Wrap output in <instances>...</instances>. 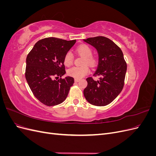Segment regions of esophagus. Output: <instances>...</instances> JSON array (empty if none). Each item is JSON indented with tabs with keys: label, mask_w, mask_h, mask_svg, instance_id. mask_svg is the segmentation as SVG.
I'll return each instance as SVG.
<instances>
[{
	"label": "esophagus",
	"mask_w": 156,
	"mask_h": 156,
	"mask_svg": "<svg viewBox=\"0 0 156 156\" xmlns=\"http://www.w3.org/2000/svg\"><path fill=\"white\" fill-rule=\"evenodd\" d=\"M74 81H75V82L77 83V82H79V79H75Z\"/></svg>",
	"instance_id": "1"
}]
</instances>
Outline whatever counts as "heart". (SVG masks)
I'll list each match as a JSON object with an SVG mask.
<instances>
[{"mask_svg": "<svg viewBox=\"0 0 156 156\" xmlns=\"http://www.w3.org/2000/svg\"><path fill=\"white\" fill-rule=\"evenodd\" d=\"M77 52L85 57L83 64H88L91 66L96 65L97 63V58L95 56L92 55V49L87 45H81L77 48ZM73 62V55L71 51H68L66 53L64 58V63L66 66H69L72 65ZM90 72L88 66L84 65L82 66H73L68 70V74L69 76L75 79H81L84 75Z\"/></svg>", "mask_w": 156, "mask_h": 156, "instance_id": "obj_1", "label": "heart"}]
</instances>
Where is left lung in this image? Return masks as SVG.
Listing matches in <instances>:
<instances>
[{"instance_id":"obj_1","label":"left lung","mask_w":156,"mask_h":156,"mask_svg":"<svg viewBox=\"0 0 156 156\" xmlns=\"http://www.w3.org/2000/svg\"><path fill=\"white\" fill-rule=\"evenodd\" d=\"M98 51L99 61L94 76H101L99 81L88 77L84 89V98L90 104L105 106L119 95L123 89L127 64L120 48L110 39L96 36L83 40Z\"/></svg>"}]
</instances>
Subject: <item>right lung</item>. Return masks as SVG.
<instances>
[{"label":"right lung","instance_id":"right-lung-1","mask_svg":"<svg viewBox=\"0 0 156 156\" xmlns=\"http://www.w3.org/2000/svg\"><path fill=\"white\" fill-rule=\"evenodd\" d=\"M76 40L46 37L37 41L26 59L25 77L34 96L48 106L62 103L74 83L66 73L64 58Z\"/></svg>","mask_w":156,"mask_h":156}]
</instances>
